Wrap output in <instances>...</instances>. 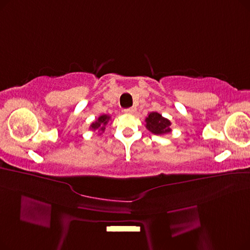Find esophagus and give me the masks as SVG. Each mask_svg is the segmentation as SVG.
Instances as JSON below:
<instances>
[{
    "instance_id": "1",
    "label": "esophagus",
    "mask_w": 250,
    "mask_h": 250,
    "mask_svg": "<svg viewBox=\"0 0 250 250\" xmlns=\"http://www.w3.org/2000/svg\"><path fill=\"white\" fill-rule=\"evenodd\" d=\"M125 112L126 114H135L136 113V108H127V109H125Z\"/></svg>"
}]
</instances>
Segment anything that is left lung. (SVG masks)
I'll return each mask as SVG.
<instances>
[{
  "mask_svg": "<svg viewBox=\"0 0 250 250\" xmlns=\"http://www.w3.org/2000/svg\"><path fill=\"white\" fill-rule=\"evenodd\" d=\"M145 122L147 129H149L152 134L162 136L171 132V128H170L171 123L158 112H151L146 117Z\"/></svg>",
  "mask_w": 250,
  "mask_h": 250,
  "instance_id": "1",
  "label": "left lung"
}]
</instances>
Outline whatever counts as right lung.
I'll return each mask as SVG.
<instances>
[{"label":"right lung","mask_w":250,"mask_h":250,"mask_svg":"<svg viewBox=\"0 0 250 250\" xmlns=\"http://www.w3.org/2000/svg\"><path fill=\"white\" fill-rule=\"evenodd\" d=\"M110 120H111V117H110L109 115H107V114H102V115H100V116L97 118V120H96L94 123L91 124L90 128H91L92 130L98 129L99 135H101V134L104 132L105 125H106L108 124V122H109Z\"/></svg>","instance_id":"right-lung-1"}]
</instances>
